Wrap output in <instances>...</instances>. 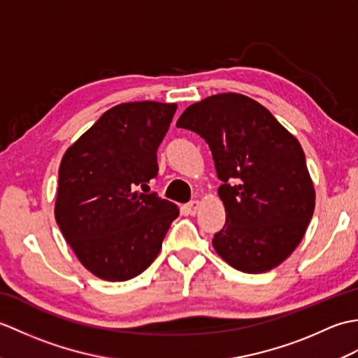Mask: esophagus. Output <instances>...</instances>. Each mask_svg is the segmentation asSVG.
<instances>
[{"mask_svg": "<svg viewBox=\"0 0 358 358\" xmlns=\"http://www.w3.org/2000/svg\"><path fill=\"white\" fill-rule=\"evenodd\" d=\"M199 204H200L199 200H192L191 203H187L186 206H185V209H186V212H187V215H195L196 209H199Z\"/></svg>", "mask_w": 358, "mask_h": 358, "instance_id": "34e87169", "label": "esophagus"}]
</instances>
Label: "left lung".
I'll use <instances>...</instances> for the list:
<instances>
[{"label": "left lung", "mask_w": 358, "mask_h": 358, "mask_svg": "<svg viewBox=\"0 0 358 358\" xmlns=\"http://www.w3.org/2000/svg\"><path fill=\"white\" fill-rule=\"evenodd\" d=\"M177 127L206 140L222 180L223 229L217 254L232 268L262 273L300 245L315 208V191L299 140L252 98L220 94L181 113Z\"/></svg>", "instance_id": "8db88e82"}]
</instances>
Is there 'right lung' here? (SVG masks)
I'll return each instance as SVG.
<instances>
[{
	"mask_svg": "<svg viewBox=\"0 0 358 358\" xmlns=\"http://www.w3.org/2000/svg\"><path fill=\"white\" fill-rule=\"evenodd\" d=\"M177 104L123 103L104 112L59 164L55 220L81 264L98 278L126 281L146 271L178 208L157 192V149ZM146 192V191H145Z\"/></svg>",
	"mask_w": 358,
	"mask_h": 358,
	"instance_id": "right-lung-1",
	"label": "right lung"
}]
</instances>
